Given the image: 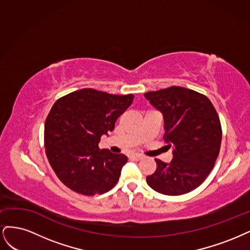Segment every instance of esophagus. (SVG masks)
Segmentation results:
<instances>
[{"label": "esophagus", "mask_w": 250, "mask_h": 250, "mask_svg": "<svg viewBox=\"0 0 250 250\" xmlns=\"http://www.w3.org/2000/svg\"><path fill=\"white\" fill-rule=\"evenodd\" d=\"M130 159L134 160V161H140V160L143 159V157L141 155H131Z\"/></svg>", "instance_id": "obj_1"}]
</instances>
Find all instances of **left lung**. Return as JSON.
I'll list each match as a JSON object with an SVG mask.
<instances>
[{
	"label": "left lung",
	"mask_w": 250,
	"mask_h": 250,
	"mask_svg": "<svg viewBox=\"0 0 250 250\" xmlns=\"http://www.w3.org/2000/svg\"><path fill=\"white\" fill-rule=\"evenodd\" d=\"M144 96L162 112L168 147H174L167 164L159 159L156 171L146 176L150 188L165 195H182L200 186L219 155L222 130L218 114L206 95L171 86Z\"/></svg>",
	"instance_id": "8db88e82"
}]
</instances>
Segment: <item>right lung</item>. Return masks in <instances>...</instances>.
<instances>
[{
  "mask_svg": "<svg viewBox=\"0 0 250 250\" xmlns=\"http://www.w3.org/2000/svg\"><path fill=\"white\" fill-rule=\"evenodd\" d=\"M133 99V94L84 88L53 104L44 125L45 154L56 175L70 190L91 196L117 184L127 158L100 149L99 143L103 135L114 130Z\"/></svg>",
  "mask_w": 250,
  "mask_h": 250,
  "instance_id": "add662e5",
  "label": "right lung"
}]
</instances>
